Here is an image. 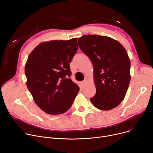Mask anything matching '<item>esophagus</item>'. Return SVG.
I'll use <instances>...</instances> for the list:
<instances>
[{
    "label": "esophagus",
    "mask_w": 153,
    "mask_h": 153,
    "mask_svg": "<svg viewBox=\"0 0 153 153\" xmlns=\"http://www.w3.org/2000/svg\"><path fill=\"white\" fill-rule=\"evenodd\" d=\"M86 80L85 79V80H84V81H83V82H82V85H85L86 84Z\"/></svg>",
    "instance_id": "obj_1"
}]
</instances>
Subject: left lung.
<instances>
[{
	"label": "left lung",
	"instance_id": "obj_1",
	"mask_svg": "<svg viewBox=\"0 0 153 153\" xmlns=\"http://www.w3.org/2000/svg\"><path fill=\"white\" fill-rule=\"evenodd\" d=\"M78 42L94 68L96 93L91 103L102 111L115 108L123 100L130 82L127 51L119 41L105 36L83 35Z\"/></svg>",
	"mask_w": 153,
	"mask_h": 153
}]
</instances>
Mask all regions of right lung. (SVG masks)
Returning a JSON list of instances; mask_svg holds the SVG:
<instances>
[{"mask_svg": "<svg viewBox=\"0 0 153 153\" xmlns=\"http://www.w3.org/2000/svg\"><path fill=\"white\" fill-rule=\"evenodd\" d=\"M77 38L43 42L30 53L26 86L39 108L51 115L67 112L79 88L70 78V63L78 50Z\"/></svg>", "mask_w": 153, "mask_h": 153, "instance_id": "1", "label": "right lung"}]
</instances>
